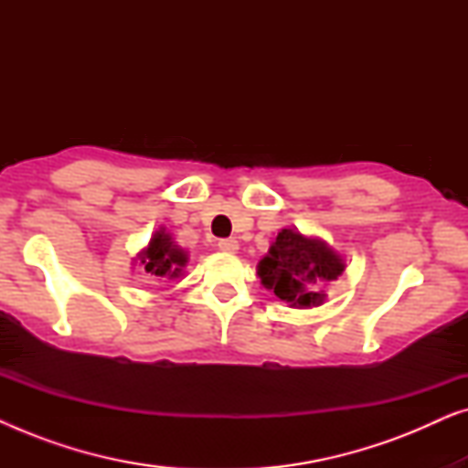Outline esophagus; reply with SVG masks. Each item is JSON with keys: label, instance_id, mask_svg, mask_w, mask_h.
I'll return each mask as SVG.
<instances>
[{"label": "esophagus", "instance_id": "obj_1", "mask_svg": "<svg viewBox=\"0 0 468 468\" xmlns=\"http://www.w3.org/2000/svg\"><path fill=\"white\" fill-rule=\"evenodd\" d=\"M217 247H219L223 253H236V251H239V240H236V239H221L219 245H217Z\"/></svg>", "mask_w": 468, "mask_h": 468}]
</instances>
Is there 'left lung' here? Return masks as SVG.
Returning <instances> with one entry per match:
<instances>
[{
	"mask_svg": "<svg viewBox=\"0 0 468 468\" xmlns=\"http://www.w3.org/2000/svg\"><path fill=\"white\" fill-rule=\"evenodd\" d=\"M343 271V258L328 242L290 228L281 229L258 264L261 285L296 309L322 304L325 298L322 283L336 281Z\"/></svg>",
	"mask_w": 468,
	"mask_h": 468,
	"instance_id": "left-lung-1",
	"label": "left lung"
}]
</instances>
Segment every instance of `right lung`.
I'll use <instances>...</instances> for the list:
<instances>
[{
  "label": "right lung",
  "mask_w": 468,
  "mask_h": 468,
  "mask_svg": "<svg viewBox=\"0 0 468 468\" xmlns=\"http://www.w3.org/2000/svg\"><path fill=\"white\" fill-rule=\"evenodd\" d=\"M138 261L153 279H178L183 274V268L187 266V253L172 240L165 228H162L151 236L149 245L138 253Z\"/></svg>",
  "instance_id": "1"
}]
</instances>
